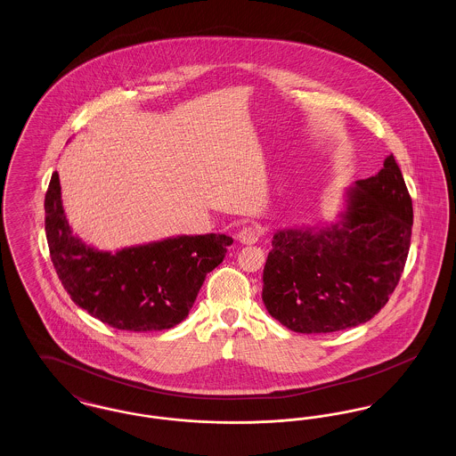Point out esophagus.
<instances>
[{"label": "esophagus", "instance_id": "esophagus-1", "mask_svg": "<svg viewBox=\"0 0 456 456\" xmlns=\"http://www.w3.org/2000/svg\"><path fill=\"white\" fill-rule=\"evenodd\" d=\"M260 238V231L253 225H246L239 231L238 239L242 244H255Z\"/></svg>", "mask_w": 456, "mask_h": 456}]
</instances>
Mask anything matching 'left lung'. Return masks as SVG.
I'll use <instances>...</instances> for the list:
<instances>
[{"instance_id":"1","label":"left lung","mask_w":456,"mask_h":456,"mask_svg":"<svg viewBox=\"0 0 456 456\" xmlns=\"http://www.w3.org/2000/svg\"><path fill=\"white\" fill-rule=\"evenodd\" d=\"M412 222V200L391 153L379 173L348 186L333 222L273 234L261 294L268 313L297 333L366 323L400 281Z\"/></svg>"}]
</instances>
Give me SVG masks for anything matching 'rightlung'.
I'll return each instance as SVG.
<instances>
[{
	"label": "right lung",
	"instance_id": "1",
	"mask_svg": "<svg viewBox=\"0 0 456 456\" xmlns=\"http://www.w3.org/2000/svg\"><path fill=\"white\" fill-rule=\"evenodd\" d=\"M44 210L51 260L71 301L102 323L126 331L179 325L207 273L224 261L234 240L225 234H181L114 253L99 249L73 234L58 173L51 177Z\"/></svg>",
	"mask_w": 456,
	"mask_h": 456
}]
</instances>
